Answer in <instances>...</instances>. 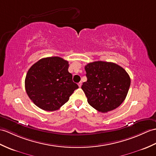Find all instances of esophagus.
<instances>
[{"mask_svg":"<svg viewBox=\"0 0 156 156\" xmlns=\"http://www.w3.org/2000/svg\"><path fill=\"white\" fill-rule=\"evenodd\" d=\"M78 86L80 87H80L82 86V82H80L78 83Z\"/></svg>","mask_w":156,"mask_h":156,"instance_id":"obj_1","label":"esophagus"}]
</instances>
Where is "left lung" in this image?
Masks as SVG:
<instances>
[{
    "instance_id": "8db88e82",
    "label": "left lung",
    "mask_w": 156,
    "mask_h": 156,
    "mask_svg": "<svg viewBox=\"0 0 156 156\" xmlns=\"http://www.w3.org/2000/svg\"><path fill=\"white\" fill-rule=\"evenodd\" d=\"M87 81L82 89L88 104L96 110L108 112L121 105L128 94L130 78L119 65L96 61L85 66Z\"/></svg>"
}]
</instances>
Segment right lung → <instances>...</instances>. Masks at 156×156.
Instances as JSON below:
<instances>
[{"label":"right lung","instance_id":"right-lung-1","mask_svg":"<svg viewBox=\"0 0 156 156\" xmlns=\"http://www.w3.org/2000/svg\"><path fill=\"white\" fill-rule=\"evenodd\" d=\"M68 62L58 56L38 60L28 70L25 89L28 97L42 110L54 111L66 103L78 86L68 72Z\"/></svg>","mask_w":156,"mask_h":156}]
</instances>
